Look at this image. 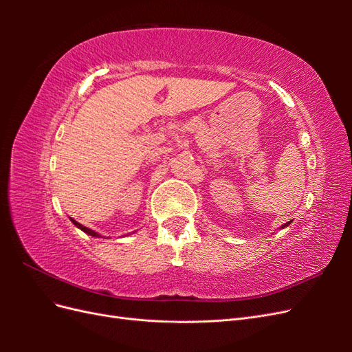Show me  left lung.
<instances>
[{
  "label": "left lung",
  "mask_w": 352,
  "mask_h": 352,
  "mask_svg": "<svg viewBox=\"0 0 352 352\" xmlns=\"http://www.w3.org/2000/svg\"><path fill=\"white\" fill-rule=\"evenodd\" d=\"M287 225H289V221H287V223H283V226H282V228H286Z\"/></svg>",
  "instance_id": "obj_1"
}]
</instances>
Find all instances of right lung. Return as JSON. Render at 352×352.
Wrapping results in <instances>:
<instances>
[{
    "label": "right lung",
    "instance_id": "1",
    "mask_svg": "<svg viewBox=\"0 0 352 352\" xmlns=\"http://www.w3.org/2000/svg\"><path fill=\"white\" fill-rule=\"evenodd\" d=\"M70 220L73 221V225H74V226H76V228H79V229H80V230H83L85 233H88V235H91V236H100L97 232H94V230H91V229H88V228H85L83 225H80V223H78L76 220H73L72 217H70Z\"/></svg>",
    "mask_w": 352,
    "mask_h": 352
}]
</instances>
